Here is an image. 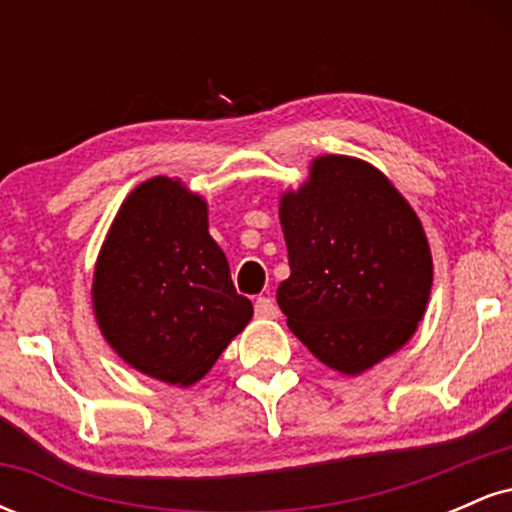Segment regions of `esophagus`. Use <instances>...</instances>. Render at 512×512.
<instances>
[{
	"label": "esophagus",
	"mask_w": 512,
	"mask_h": 512,
	"mask_svg": "<svg viewBox=\"0 0 512 512\" xmlns=\"http://www.w3.org/2000/svg\"><path fill=\"white\" fill-rule=\"evenodd\" d=\"M255 315L262 317V320H274V317H279V308H276L272 298L262 296L255 301Z\"/></svg>",
	"instance_id": "esophagus-1"
}]
</instances>
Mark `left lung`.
Listing matches in <instances>:
<instances>
[{"label":"left lung","instance_id":"obj_1","mask_svg":"<svg viewBox=\"0 0 512 512\" xmlns=\"http://www.w3.org/2000/svg\"><path fill=\"white\" fill-rule=\"evenodd\" d=\"M279 221L291 276L276 303L317 361L361 375L414 337L431 298V245L383 170L317 156L303 185L281 195Z\"/></svg>","mask_w":512,"mask_h":512}]
</instances>
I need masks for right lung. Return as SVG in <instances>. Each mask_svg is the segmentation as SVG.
<instances>
[{"instance_id": "right-lung-1", "label": "right lung", "mask_w": 512, "mask_h": 512, "mask_svg": "<svg viewBox=\"0 0 512 512\" xmlns=\"http://www.w3.org/2000/svg\"><path fill=\"white\" fill-rule=\"evenodd\" d=\"M98 330L127 366L190 387L245 330L226 255L209 236V204L180 178L139 182L117 209L93 267Z\"/></svg>"}]
</instances>
